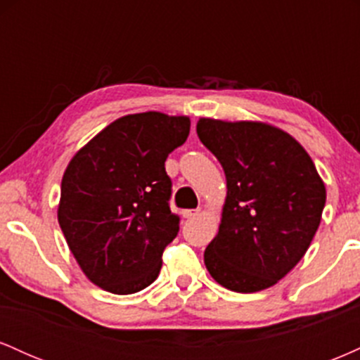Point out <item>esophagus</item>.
I'll use <instances>...</instances> for the list:
<instances>
[{
	"mask_svg": "<svg viewBox=\"0 0 360 360\" xmlns=\"http://www.w3.org/2000/svg\"><path fill=\"white\" fill-rule=\"evenodd\" d=\"M198 213H200V210H184L183 217L184 218H194Z\"/></svg>",
	"mask_w": 360,
	"mask_h": 360,
	"instance_id": "34e87169",
	"label": "esophagus"
}]
</instances>
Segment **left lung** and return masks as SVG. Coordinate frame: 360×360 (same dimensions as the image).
I'll return each instance as SVG.
<instances>
[{"mask_svg":"<svg viewBox=\"0 0 360 360\" xmlns=\"http://www.w3.org/2000/svg\"><path fill=\"white\" fill-rule=\"evenodd\" d=\"M198 137L226 177V201L205 264L237 292L274 286L315 237L326 191L308 152L291 135L257 122L200 118Z\"/></svg>","mask_w":360,"mask_h":360,"instance_id":"8db88e82","label":"left lung"}]
</instances>
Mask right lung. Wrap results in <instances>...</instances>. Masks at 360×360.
Instances as JSON below:
<instances>
[{"instance_id":"1","label":"right lung","mask_w":360,"mask_h":360,"mask_svg":"<svg viewBox=\"0 0 360 360\" xmlns=\"http://www.w3.org/2000/svg\"><path fill=\"white\" fill-rule=\"evenodd\" d=\"M188 117L159 111L115 120L72 157L57 218L91 283L115 295L152 284L179 232L167 155L189 135Z\"/></svg>"}]
</instances>
